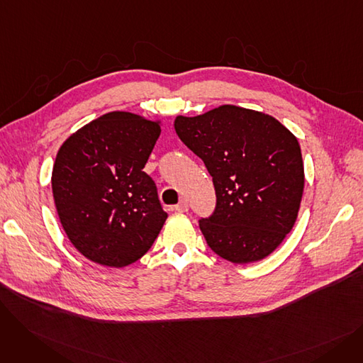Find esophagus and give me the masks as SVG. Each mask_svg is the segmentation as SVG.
I'll list each match as a JSON object with an SVG mask.
<instances>
[{
  "instance_id": "obj_1",
  "label": "esophagus",
  "mask_w": 363,
  "mask_h": 363,
  "mask_svg": "<svg viewBox=\"0 0 363 363\" xmlns=\"http://www.w3.org/2000/svg\"><path fill=\"white\" fill-rule=\"evenodd\" d=\"M188 201L186 200H181L177 206H174V211H177V212H188Z\"/></svg>"
}]
</instances>
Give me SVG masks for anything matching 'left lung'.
Here are the masks:
<instances>
[{"label": "left lung", "instance_id": "left-lung-1", "mask_svg": "<svg viewBox=\"0 0 363 363\" xmlns=\"http://www.w3.org/2000/svg\"><path fill=\"white\" fill-rule=\"evenodd\" d=\"M175 130L213 178L216 211L200 220L208 247L238 264L269 256L293 230L303 197L294 133L269 114L231 104L179 114Z\"/></svg>", "mask_w": 363, "mask_h": 363}]
</instances>
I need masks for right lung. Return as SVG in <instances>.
I'll list each match as a JSON object with an SVG mask.
<instances>
[{
	"label": "right lung",
	"mask_w": 363,
	"mask_h": 363,
	"mask_svg": "<svg viewBox=\"0 0 363 363\" xmlns=\"http://www.w3.org/2000/svg\"><path fill=\"white\" fill-rule=\"evenodd\" d=\"M162 119L110 111L73 132L52 166L57 213L74 249L108 268L141 259L167 218L143 170Z\"/></svg>",
	"instance_id": "obj_1"
}]
</instances>
